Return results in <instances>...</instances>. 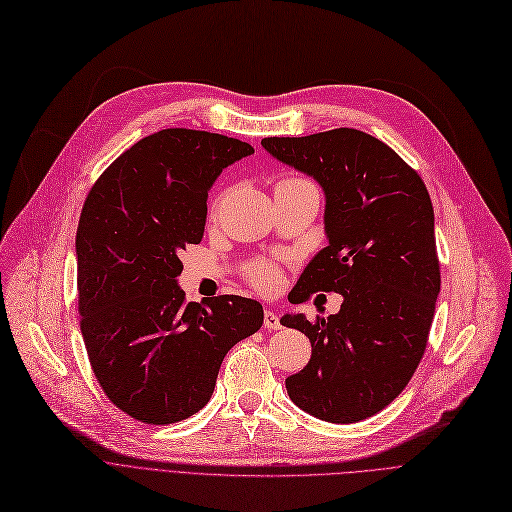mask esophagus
<instances>
[{"instance_id": "1", "label": "esophagus", "mask_w": 512, "mask_h": 512, "mask_svg": "<svg viewBox=\"0 0 512 512\" xmlns=\"http://www.w3.org/2000/svg\"><path fill=\"white\" fill-rule=\"evenodd\" d=\"M264 327L266 329H281V321H279L277 312H273V310L264 312Z\"/></svg>"}]
</instances>
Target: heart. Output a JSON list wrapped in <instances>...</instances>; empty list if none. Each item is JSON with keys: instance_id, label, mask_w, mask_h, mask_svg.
Segmentation results:
<instances>
[{"instance_id": "1", "label": "heart", "mask_w": 512, "mask_h": 512, "mask_svg": "<svg viewBox=\"0 0 512 512\" xmlns=\"http://www.w3.org/2000/svg\"><path fill=\"white\" fill-rule=\"evenodd\" d=\"M250 277H252L254 285L258 289H264V291L275 289L279 285V281H281L279 271L273 269V266H269V264H256L254 269L250 271Z\"/></svg>"}]
</instances>
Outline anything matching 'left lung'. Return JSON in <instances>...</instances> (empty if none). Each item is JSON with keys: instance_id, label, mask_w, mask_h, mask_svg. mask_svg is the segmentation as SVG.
I'll use <instances>...</instances> for the list:
<instances>
[{"instance_id": "obj_1", "label": "left lung", "mask_w": 512, "mask_h": 512, "mask_svg": "<svg viewBox=\"0 0 512 512\" xmlns=\"http://www.w3.org/2000/svg\"><path fill=\"white\" fill-rule=\"evenodd\" d=\"M262 148L323 187L327 248L300 275L296 302L335 291L337 314H285L312 346L285 379L308 415L358 423L408 385L423 358L440 294L433 206L425 183L389 145L356 131L266 137Z\"/></svg>"}]
</instances>
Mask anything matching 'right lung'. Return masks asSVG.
I'll return each instance as SVG.
<instances>
[{"instance_id":"add662e5","label":"right lung","mask_w":512,"mask_h":512,"mask_svg":"<svg viewBox=\"0 0 512 512\" xmlns=\"http://www.w3.org/2000/svg\"><path fill=\"white\" fill-rule=\"evenodd\" d=\"M246 141L164 129L120 154L95 181L77 229L81 333L95 379L116 408L150 423L202 410L227 352L262 327L241 296L185 302L179 254L200 243L208 191Z\"/></svg>"}]
</instances>
